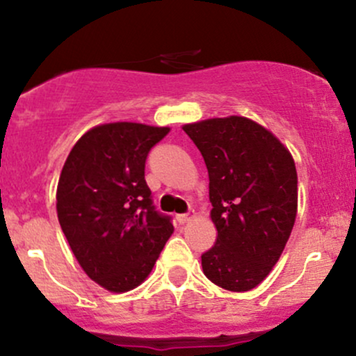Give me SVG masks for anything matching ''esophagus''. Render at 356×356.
I'll return each instance as SVG.
<instances>
[{
    "mask_svg": "<svg viewBox=\"0 0 356 356\" xmlns=\"http://www.w3.org/2000/svg\"><path fill=\"white\" fill-rule=\"evenodd\" d=\"M194 216H195V212L189 211L187 214H177V216H175V219H177L179 224H186V222H189V220L194 218Z\"/></svg>",
    "mask_w": 356,
    "mask_h": 356,
    "instance_id": "34e87169",
    "label": "esophagus"
}]
</instances>
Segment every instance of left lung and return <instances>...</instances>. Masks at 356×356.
I'll return each instance as SVG.
<instances>
[{"label": "left lung", "instance_id": "left-lung-1", "mask_svg": "<svg viewBox=\"0 0 356 356\" xmlns=\"http://www.w3.org/2000/svg\"><path fill=\"white\" fill-rule=\"evenodd\" d=\"M206 162L216 244L201 256L214 284L243 293L263 283L288 243L298 212L293 155L251 118L182 125Z\"/></svg>", "mask_w": 356, "mask_h": 356}]
</instances>
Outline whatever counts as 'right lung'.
Masks as SVG:
<instances>
[{
    "mask_svg": "<svg viewBox=\"0 0 356 356\" xmlns=\"http://www.w3.org/2000/svg\"><path fill=\"white\" fill-rule=\"evenodd\" d=\"M169 127L112 122L87 130L65 161L56 214L90 280L110 293L137 288L174 232L154 209L145 182L149 150Z\"/></svg>",
    "mask_w": 356,
    "mask_h": 356,
    "instance_id": "add662e5",
    "label": "right lung"
}]
</instances>
